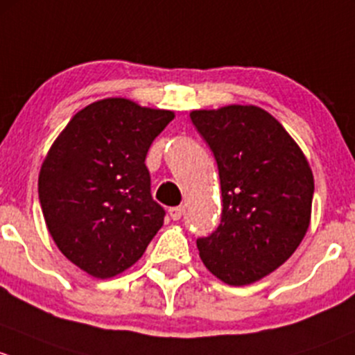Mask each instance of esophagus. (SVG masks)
Wrapping results in <instances>:
<instances>
[{"label": "esophagus", "mask_w": 355, "mask_h": 355, "mask_svg": "<svg viewBox=\"0 0 355 355\" xmlns=\"http://www.w3.org/2000/svg\"><path fill=\"white\" fill-rule=\"evenodd\" d=\"M169 215L173 220H179L182 217V207H171L169 208Z\"/></svg>", "instance_id": "34e87169"}]
</instances>
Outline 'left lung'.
I'll return each instance as SVG.
<instances>
[{
    "mask_svg": "<svg viewBox=\"0 0 355 355\" xmlns=\"http://www.w3.org/2000/svg\"><path fill=\"white\" fill-rule=\"evenodd\" d=\"M214 152L222 191L220 224L198 237L200 257L229 286H248L292 257L309 227L314 179L286 128L257 105L193 111Z\"/></svg>",
    "mask_w": 355,
    "mask_h": 355,
    "instance_id": "left-lung-1",
    "label": "left lung"
}]
</instances>
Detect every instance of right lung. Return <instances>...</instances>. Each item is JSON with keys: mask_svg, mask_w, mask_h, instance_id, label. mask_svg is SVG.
<instances>
[{"mask_svg": "<svg viewBox=\"0 0 355 355\" xmlns=\"http://www.w3.org/2000/svg\"><path fill=\"white\" fill-rule=\"evenodd\" d=\"M174 112L102 98L76 112L44 159L39 200L61 253L97 279L141 258L166 210L152 198L145 157Z\"/></svg>", "mask_w": 355, "mask_h": 355, "instance_id": "right-lung-1", "label": "right lung"}]
</instances>
